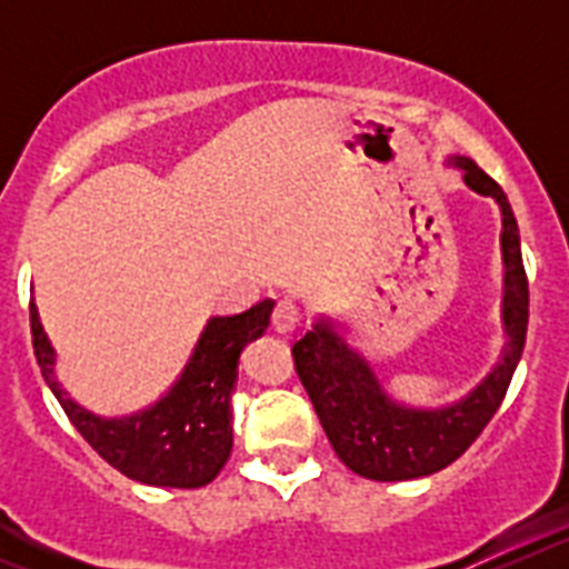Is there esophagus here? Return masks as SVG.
<instances>
[{
	"label": "esophagus",
	"mask_w": 569,
	"mask_h": 569,
	"mask_svg": "<svg viewBox=\"0 0 569 569\" xmlns=\"http://www.w3.org/2000/svg\"><path fill=\"white\" fill-rule=\"evenodd\" d=\"M299 321H301V308L296 305L293 299H281L279 305H276V310H273L276 333H281V336L293 333V330L299 328Z\"/></svg>",
	"instance_id": "34e87169"
}]
</instances>
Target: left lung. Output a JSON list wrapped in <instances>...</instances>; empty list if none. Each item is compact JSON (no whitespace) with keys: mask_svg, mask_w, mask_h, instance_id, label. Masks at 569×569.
<instances>
[{"mask_svg":"<svg viewBox=\"0 0 569 569\" xmlns=\"http://www.w3.org/2000/svg\"><path fill=\"white\" fill-rule=\"evenodd\" d=\"M450 168L479 196H490L501 210V330L505 347L490 373L459 401L413 407L385 390L376 367L345 336V325L319 316L293 345L296 373L308 390L336 456L365 479L407 481L453 465L496 416L527 339V290L521 264L519 224L505 190L467 156H450Z\"/></svg>","mask_w":569,"mask_h":569,"instance_id":"left-lung-1","label":"left lung"}]
</instances>
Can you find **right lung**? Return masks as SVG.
I'll return each instance as SVG.
<instances>
[{"label":"right lung","mask_w":569,"mask_h":569,"mask_svg":"<svg viewBox=\"0 0 569 569\" xmlns=\"http://www.w3.org/2000/svg\"><path fill=\"white\" fill-rule=\"evenodd\" d=\"M273 299L253 305L244 313L213 316L196 341L188 365L162 399L130 416L90 413L73 401L57 379V350L30 301V333L42 376L57 396L70 425L77 427L110 467L128 479L150 487H204L219 476L233 447L230 396L239 379V356L253 339L264 336L273 313Z\"/></svg>","instance_id":"right-lung-1"}]
</instances>
